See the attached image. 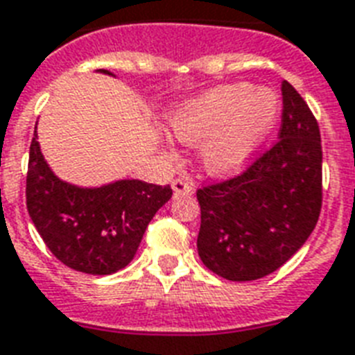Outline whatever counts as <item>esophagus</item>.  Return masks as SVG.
Segmentation results:
<instances>
[{
  "label": "esophagus",
  "instance_id": "obj_1",
  "mask_svg": "<svg viewBox=\"0 0 355 355\" xmlns=\"http://www.w3.org/2000/svg\"><path fill=\"white\" fill-rule=\"evenodd\" d=\"M171 187L175 197H178V195H189L193 191V184L187 178H175L171 182Z\"/></svg>",
  "mask_w": 355,
  "mask_h": 355
}]
</instances>
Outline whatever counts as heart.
I'll return each mask as SVG.
<instances>
[{"mask_svg": "<svg viewBox=\"0 0 355 355\" xmlns=\"http://www.w3.org/2000/svg\"><path fill=\"white\" fill-rule=\"evenodd\" d=\"M277 114L279 98L272 89L227 83L177 105L169 114V128L187 146L204 141V169L217 177H230L250 162Z\"/></svg>", "mask_w": 355, "mask_h": 355, "instance_id": "b5f03b06", "label": "heart"}]
</instances>
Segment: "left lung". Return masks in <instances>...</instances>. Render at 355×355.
Listing matches in <instances>:
<instances>
[{"instance_id":"obj_1","label":"left lung","mask_w":355,"mask_h":355,"mask_svg":"<svg viewBox=\"0 0 355 355\" xmlns=\"http://www.w3.org/2000/svg\"><path fill=\"white\" fill-rule=\"evenodd\" d=\"M279 140L237 177L197 191L198 255L227 281L281 268L318 224L322 202L321 132L301 94L282 82Z\"/></svg>"}]
</instances>
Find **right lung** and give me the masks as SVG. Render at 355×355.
I'll return each mask as SVG.
<instances>
[{"label": "right lung", "mask_w": 355, "mask_h": 355, "mask_svg": "<svg viewBox=\"0 0 355 355\" xmlns=\"http://www.w3.org/2000/svg\"><path fill=\"white\" fill-rule=\"evenodd\" d=\"M100 73L112 76L105 69ZM25 195L28 215L58 261L76 272L109 275L132 261L146 227L173 191L142 180L102 187L63 182L45 162L34 131Z\"/></svg>", "instance_id": "right-lung-1"}]
</instances>
